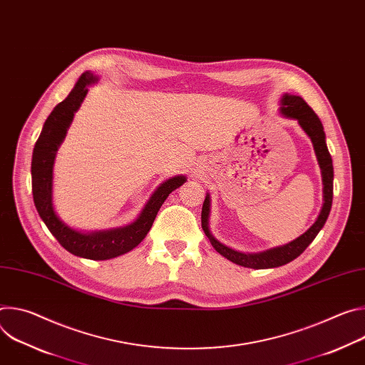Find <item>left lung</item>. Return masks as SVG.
<instances>
[{
  "mask_svg": "<svg viewBox=\"0 0 365 365\" xmlns=\"http://www.w3.org/2000/svg\"><path fill=\"white\" fill-rule=\"evenodd\" d=\"M280 113L284 117L294 118L303 128V131L310 137L312 143H314V148L317 153V158L322 170V180H324V206L322 211L317 220V222L312 225L303 235L296 238L294 241L272 248L263 252H257V254H245L235 251L224 244H221L218 240H215L207 228V217H210V195H206L203 206H202V230L205 231L206 237L210 238L212 247L225 258H228L230 262L248 267V269H273L279 267L283 264L290 263L292 259L299 257L306 247L315 240L318 232L322 230L325 225L328 215L331 212V206H332V196H334V166H332V158L328 151L327 141H325V131L324 125L319 120V117L315 114V111L312 110L307 103L304 102L303 98L296 96V95H284L282 98V107Z\"/></svg>",
  "mask_w": 365,
  "mask_h": 365,
  "instance_id": "left-lung-1",
  "label": "left lung"
}]
</instances>
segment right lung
Here are the masks:
<instances>
[{
	"label": "right lung",
	"instance_id": "1",
	"mask_svg": "<svg viewBox=\"0 0 365 365\" xmlns=\"http://www.w3.org/2000/svg\"><path fill=\"white\" fill-rule=\"evenodd\" d=\"M96 81L98 78L93 76V73L85 72L71 93L58 103L47 117L33 150L31 189L40 218L65 250L82 258L108 259L131 251L144 240L169 193L182 186L186 182V178L176 176L166 180L153 193L138 220L124 228L82 234L69 228L58 218L53 203H51L55 155L73 120V114L81 107V102L88 92V85Z\"/></svg>",
	"mask_w": 365,
	"mask_h": 365
}]
</instances>
